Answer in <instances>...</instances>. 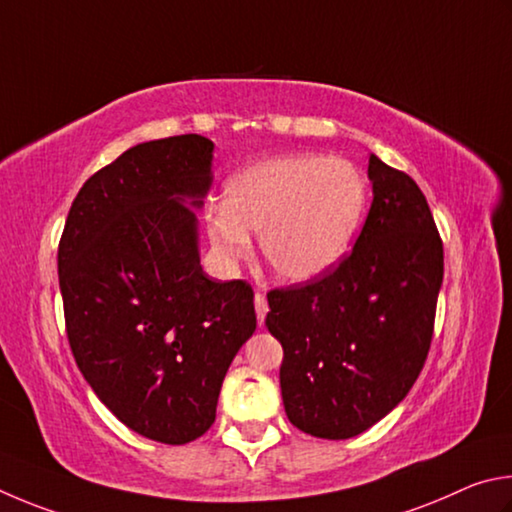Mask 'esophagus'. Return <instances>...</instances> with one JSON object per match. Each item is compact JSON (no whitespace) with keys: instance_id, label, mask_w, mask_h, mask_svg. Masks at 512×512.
I'll use <instances>...</instances> for the list:
<instances>
[{"instance_id":"esophagus-1","label":"esophagus","mask_w":512,"mask_h":512,"mask_svg":"<svg viewBox=\"0 0 512 512\" xmlns=\"http://www.w3.org/2000/svg\"><path fill=\"white\" fill-rule=\"evenodd\" d=\"M254 308H256L258 326H263V324H265V315H267V310H270V306H267V299H265V294H263V292H256V297H254Z\"/></svg>"}]
</instances>
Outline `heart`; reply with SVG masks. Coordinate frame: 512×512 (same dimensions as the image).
Listing matches in <instances>:
<instances>
[{"label":"heart","instance_id":"heart-1","mask_svg":"<svg viewBox=\"0 0 512 512\" xmlns=\"http://www.w3.org/2000/svg\"><path fill=\"white\" fill-rule=\"evenodd\" d=\"M364 209L366 186L351 161L285 155L238 170L224 186V202L206 206L204 224L224 267L247 261V231H256L276 274L310 281L346 254Z\"/></svg>","mask_w":512,"mask_h":512}]
</instances>
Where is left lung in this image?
<instances>
[{"label":"left lung","mask_w":512,"mask_h":512,"mask_svg":"<svg viewBox=\"0 0 512 512\" xmlns=\"http://www.w3.org/2000/svg\"><path fill=\"white\" fill-rule=\"evenodd\" d=\"M369 177L373 202L353 249L319 279L267 292L285 414L330 441L366 432L414 387L443 283V240L423 191L375 155Z\"/></svg>","instance_id":"left-lung-1"}]
</instances>
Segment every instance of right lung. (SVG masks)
<instances>
[{
	"label": "right lung",
	"instance_id": "obj_1",
	"mask_svg": "<svg viewBox=\"0 0 512 512\" xmlns=\"http://www.w3.org/2000/svg\"><path fill=\"white\" fill-rule=\"evenodd\" d=\"M200 134L139 143L87 179L58 245L67 339L98 400L166 445L200 438L222 380L256 330L247 281L218 283L197 256L195 213L211 184Z\"/></svg>",
	"mask_w": 512,
	"mask_h": 512
}]
</instances>
